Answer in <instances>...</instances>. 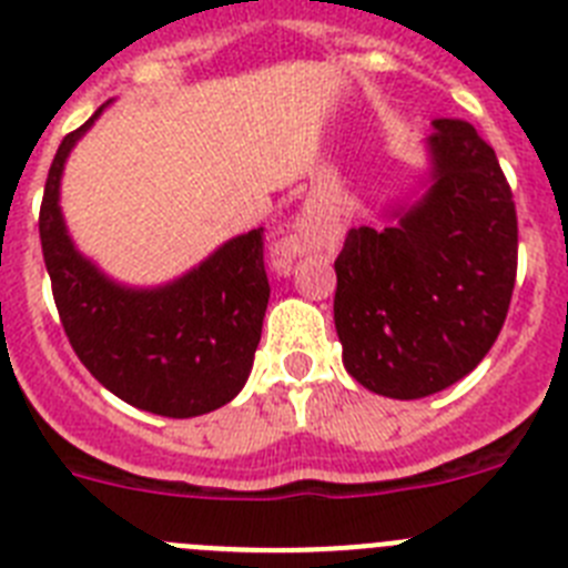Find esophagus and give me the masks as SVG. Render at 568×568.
I'll return each mask as SVG.
<instances>
[{"label": "esophagus", "instance_id": "1", "mask_svg": "<svg viewBox=\"0 0 568 568\" xmlns=\"http://www.w3.org/2000/svg\"><path fill=\"white\" fill-rule=\"evenodd\" d=\"M298 241L295 239H284L278 244V247H275V253H273V267L278 270V273H290V267H293V261H295V255H298Z\"/></svg>", "mask_w": 568, "mask_h": 568}]
</instances>
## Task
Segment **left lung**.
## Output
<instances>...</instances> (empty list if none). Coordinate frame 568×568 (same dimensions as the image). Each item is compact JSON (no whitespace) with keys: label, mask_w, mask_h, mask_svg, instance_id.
I'll use <instances>...</instances> for the list:
<instances>
[{"label":"left lung","mask_w":568,"mask_h":568,"mask_svg":"<svg viewBox=\"0 0 568 568\" xmlns=\"http://www.w3.org/2000/svg\"><path fill=\"white\" fill-rule=\"evenodd\" d=\"M429 187L353 227L335 258L344 366L386 398L435 395L484 361L509 313L518 215L498 155L460 119H435Z\"/></svg>","instance_id":"8db88e82"}]
</instances>
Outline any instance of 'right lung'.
I'll use <instances>...</instances> for the list:
<instances>
[{"mask_svg":"<svg viewBox=\"0 0 568 568\" xmlns=\"http://www.w3.org/2000/svg\"><path fill=\"white\" fill-rule=\"evenodd\" d=\"M108 104L53 155L39 210L44 267L70 346L90 375L135 409L195 418L230 404L253 369L270 301L264 227L224 241L162 287H128L104 275L70 239L59 187L70 150Z\"/></svg>","mask_w":568,"mask_h":568,"instance_id":"1","label":"right lung"}]
</instances>
